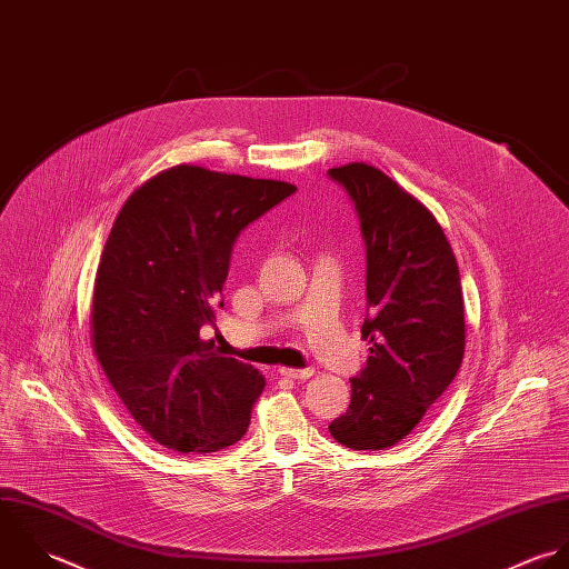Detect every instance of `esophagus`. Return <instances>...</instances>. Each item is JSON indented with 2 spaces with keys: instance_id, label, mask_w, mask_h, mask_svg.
I'll return each mask as SVG.
<instances>
[{
  "instance_id": "obj_1",
  "label": "esophagus",
  "mask_w": 569,
  "mask_h": 569,
  "mask_svg": "<svg viewBox=\"0 0 569 569\" xmlns=\"http://www.w3.org/2000/svg\"><path fill=\"white\" fill-rule=\"evenodd\" d=\"M313 369H280V376L291 379H309L313 378Z\"/></svg>"
}]
</instances>
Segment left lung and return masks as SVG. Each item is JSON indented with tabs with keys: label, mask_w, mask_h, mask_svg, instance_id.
I'll return each mask as SVG.
<instances>
[{
	"label": "left lung",
	"mask_w": 569,
	"mask_h": 569,
	"mask_svg": "<svg viewBox=\"0 0 569 569\" xmlns=\"http://www.w3.org/2000/svg\"><path fill=\"white\" fill-rule=\"evenodd\" d=\"M356 204L367 247V367L351 379V403L331 421L351 450L401 441L457 376L463 293L450 242L435 216L378 168L329 170Z\"/></svg>",
	"instance_id": "8db88e82"
}]
</instances>
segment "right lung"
I'll return each mask as SVG.
<instances>
[{
	"label": "right lung",
	"mask_w": 569,
	"mask_h": 569,
	"mask_svg": "<svg viewBox=\"0 0 569 569\" xmlns=\"http://www.w3.org/2000/svg\"><path fill=\"white\" fill-rule=\"evenodd\" d=\"M296 186L177 166L121 207L99 260L92 347L137 423L177 452H216L249 428L264 378L200 329L240 231Z\"/></svg>",
	"instance_id": "1"
}]
</instances>
